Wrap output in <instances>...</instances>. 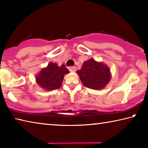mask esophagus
Instances as JSON below:
<instances>
[{"label":"esophagus","mask_w":148,"mask_h":148,"mask_svg":"<svg viewBox=\"0 0 148 148\" xmlns=\"http://www.w3.org/2000/svg\"><path fill=\"white\" fill-rule=\"evenodd\" d=\"M69 69V71H71V72H76V66H70Z\"/></svg>","instance_id":"esophagus-1"}]
</instances>
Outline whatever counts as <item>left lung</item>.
Listing matches in <instances>:
<instances>
[{
    "mask_svg": "<svg viewBox=\"0 0 148 148\" xmlns=\"http://www.w3.org/2000/svg\"><path fill=\"white\" fill-rule=\"evenodd\" d=\"M76 72L84 86L90 89H103L111 79L109 67L93 59L85 61L82 69Z\"/></svg>",
    "mask_w": 148,
    "mask_h": 148,
    "instance_id": "left-lung-1",
    "label": "left lung"
}]
</instances>
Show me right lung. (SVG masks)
Returning a JSON list of instances; mask_svg holds the SVG:
<instances>
[{"mask_svg": "<svg viewBox=\"0 0 148 148\" xmlns=\"http://www.w3.org/2000/svg\"><path fill=\"white\" fill-rule=\"evenodd\" d=\"M69 71L65 65L59 66L57 63L49 62L47 66L36 77V83L42 88L48 91L59 89L61 86L62 82L66 74Z\"/></svg>", "mask_w": 148, "mask_h": 148, "instance_id": "obj_1", "label": "right lung"}]
</instances>
